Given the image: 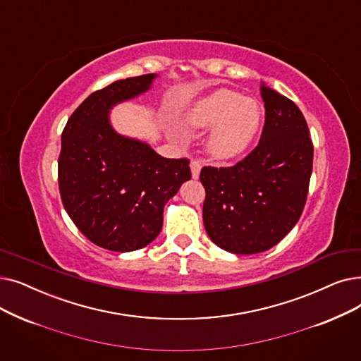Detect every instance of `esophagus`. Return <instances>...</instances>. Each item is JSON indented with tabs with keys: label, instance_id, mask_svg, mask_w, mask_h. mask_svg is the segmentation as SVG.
Wrapping results in <instances>:
<instances>
[{
	"label": "esophagus",
	"instance_id": "1",
	"mask_svg": "<svg viewBox=\"0 0 361 361\" xmlns=\"http://www.w3.org/2000/svg\"><path fill=\"white\" fill-rule=\"evenodd\" d=\"M200 168H202V165H200V162H199V161H192V162H190L192 177H193L195 180H197V178H199V176H200Z\"/></svg>",
	"mask_w": 361,
	"mask_h": 361
}]
</instances>
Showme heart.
<instances>
[{"label":"heart","instance_id":"b5f03b06","mask_svg":"<svg viewBox=\"0 0 361 361\" xmlns=\"http://www.w3.org/2000/svg\"><path fill=\"white\" fill-rule=\"evenodd\" d=\"M262 122L264 109L259 102L226 88L197 100L183 118L187 128L213 127L205 140V152L219 162L236 159L252 146Z\"/></svg>","mask_w":361,"mask_h":361}]
</instances>
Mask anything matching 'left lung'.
<instances>
[{
    "label": "left lung",
    "mask_w": 361,
    "mask_h": 361,
    "mask_svg": "<svg viewBox=\"0 0 361 361\" xmlns=\"http://www.w3.org/2000/svg\"><path fill=\"white\" fill-rule=\"evenodd\" d=\"M265 123L258 146L228 168L205 166L203 224L221 249L238 255L277 245L300 219L312 171V143L298 106L261 84Z\"/></svg>",
    "instance_id": "1"
}]
</instances>
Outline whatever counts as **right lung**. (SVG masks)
Wrapping results in <instances>:
<instances>
[{"instance_id": "add662e5", "label": "right lung", "mask_w": 361, "mask_h": 361, "mask_svg": "<svg viewBox=\"0 0 361 361\" xmlns=\"http://www.w3.org/2000/svg\"><path fill=\"white\" fill-rule=\"evenodd\" d=\"M156 73L119 80L78 106L61 133L59 189L63 207L94 245L131 252L156 239L165 203L192 178L189 159H168L116 133L109 112L150 90Z\"/></svg>"}]
</instances>
